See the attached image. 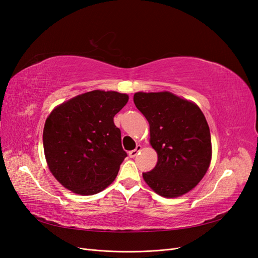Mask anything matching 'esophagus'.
Listing matches in <instances>:
<instances>
[{"label": "esophagus", "mask_w": 258, "mask_h": 258, "mask_svg": "<svg viewBox=\"0 0 258 258\" xmlns=\"http://www.w3.org/2000/svg\"><path fill=\"white\" fill-rule=\"evenodd\" d=\"M141 146H140V145H138L137 147H136V150H132V151H130L129 152V157L130 158H135L136 157V156L140 153V152H141Z\"/></svg>", "instance_id": "34e87169"}]
</instances>
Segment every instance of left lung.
I'll return each instance as SVG.
<instances>
[{
	"mask_svg": "<svg viewBox=\"0 0 258 258\" xmlns=\"http://www.w3.org/2000/svg\"><path fill=\"white\" fill-rule=\"evenodd\" d=\"M134 101L150 123V143L158 156L155 168L143 173L144 181L166 198L188 192L205 176L212 158L204 113L169 91L137 92Z\"/></svg>",
	"mask_w": 258,
	"mask_h": 258,
	"instance_id": "obj_1",
	"label": "left lung"
}]
</instances>
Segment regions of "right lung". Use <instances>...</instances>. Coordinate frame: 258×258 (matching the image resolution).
Instances as JSON below:
<instances>
[{
	"instance_id": "add662e5",
	"label": "right lung",
	"mask_w": 258,
	"mask_h": 258,
	"mask_svg": "<svg viewBox=\"0 0 258 258\" xmlns=\"http://www.w3.org/2000/svg\"><path fill=\"white\" fill-rule=\"evenodd\" d=\"M126 93L92 90L58 105L45 121L43 145L52 175L79 195H95L112 184L127 153L114 116Z\"/></svg>"
}]
</instances>
